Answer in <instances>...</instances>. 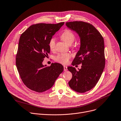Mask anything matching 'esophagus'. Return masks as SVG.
Wrapping results in <instances>:
<instances>
[{
    "label": "esophagus",
    "instance_id": "esophagus-1",
    "mask_svg": "<svg viewBox=\"0 0 121 121\" xmlns=\"http://www.w3.org/2000/svg\"><path fill=\"white\" fill-rule=\"evenodd\" d=\"M68 70V67L65 65H64V70L65 71H66Z\"/></svg>",
    "mask_w": 121,
    "mask_h": 121
}]
</instances>
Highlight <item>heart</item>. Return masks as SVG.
I'll use <instances>...</instances> for the list:
<instances>
[{"instance_id":"1","label":"heart","mask_w":121,"mask_h":121,"mask_svg":"<svg viewBox=\"0 0 121 121\" xmlns=\"http://www.w3.org/2000/svg\"><path fill=\"white\" fill-rule=\"evenodd\" d=\"M61 38L63 41L68 44H72L75 39V35L73 33L69 30H65L61 35ZM56 39L55 38H52L50 40L49 43V46L50 49L52 51H53L56 47ZM71 57V55L69 53H61L58 54L55 57V60L56 61L62 64H67Z\"/></svg>"}]
</instances>
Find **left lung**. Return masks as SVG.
Masks as SVG:
<instances>
[{"mask_svg": "<svg viewBox=\"0 0 121 121\" xmlns=\"http://www.w3.org/2000/svg\"><path fill=\"white\" fill-rule=\"evenodd\" d=\"M67 26L75 31L80 38L81 46L72 65L82 64L77 71L68 67L72 74L69 82L71 88L83 93L94 88L99 80L105 65L104 39L92 25L82 21L67 22Z\"/></svg>", "mask_w": 121, "mask_h": 121, "instance_id": "1", "label": "left lung"}]
</instances>
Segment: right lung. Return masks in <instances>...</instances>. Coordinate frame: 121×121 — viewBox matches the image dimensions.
Wrapping results in <instances>:
<instances>
[{
  "label": "right lung",
  "mask_w": 121,
  "mask_h": 121,
  "mask_svg": "<svg viewBox=\"0 0 121 121\" xmlns=\"http://www.w3.org/2000/svg\"><path fill=\"white\" fill-rule=\"evenodd\" d=\"M64 24L33 25L20 36L16 65L21 79L31 90L41 93L49 90L63 71L60 64L52 63L47 67L42 62L50 52V40Z\"/></svg>",
  "instance_id": "right-lung-1"
}]
</instances>
